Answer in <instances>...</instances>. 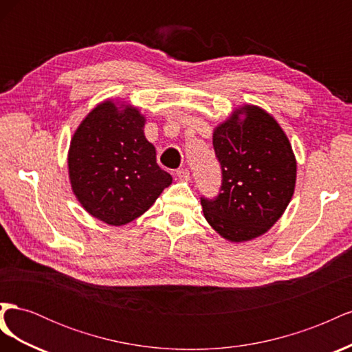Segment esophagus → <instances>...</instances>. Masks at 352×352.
I'll return each instance as SVG.
<instances>
[{"instance_id": "1", "label": "esophagus", "mask_w": 352, "mask_h": 352, "mask_svg": "<svg viewBox=\"0 0 352 352\" xmlns=\"http://www.w3.org/2000/svg\"><path fill=\"white\" fill-rule=\"evenodd\" d=\"M176 176L180 180H189V170L188 168H179L176 172Z\"/></svg>"}]
</instances>
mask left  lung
Masks as SVG:
<instances>
[{"label":"left lung","instance_id":"obj_1","mask_svg":"<svg viewBox=\"0 0 352 352\" xmlns=\"http://www.w3.org/2000/svg\"><path fill=\"white\" fill-rule=\"evenodd\" d=\"M221 166L216 198H201L204 217L220 236L245 242L261 236L294 195L296 160L279 123L257 105H242L212 133Z\"/></svg>","mask_w":352,"mask_h":352}]
</instances>
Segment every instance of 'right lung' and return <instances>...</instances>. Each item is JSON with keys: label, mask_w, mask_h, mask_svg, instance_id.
<instances>
[{"label": "right lung", "mask_w": 352, "mask_h": 352, "mask_svg": "<svg viewBox=\"0 0 352 352\" xmlns=\"http://www.w3.org/2000/svg\"><path fill=\"white\" fill-rule=\"evenodd\" d=\"M145 117L133 105L98 104L79 124L69 148L73 194L91 216L122 226L142 216L172 176L160 168L144 135Z\"/></svg>", "instance_id": "1"}]
</instances>
